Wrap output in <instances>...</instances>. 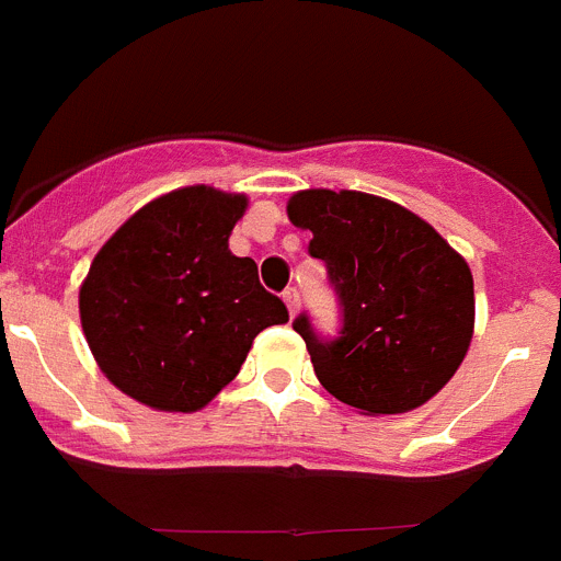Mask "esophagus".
<instances>
[{
  "label": "esophagus",
  "mask_w": 561,
  "mask_h": 561,
  "mask_svg": "<svg viewBox=\"0 0 561 561\" xmlns=\"http://www.w3.org/2000/svg\"><path fill=\"white\" fill-rule=\"evenodd\" d=\"M282 299H285V305H288L290 317H296V308H299V290L288 288L285 294H282Z\"/></svg>",
  "instance_id": "obj_1"
}]
</instances>
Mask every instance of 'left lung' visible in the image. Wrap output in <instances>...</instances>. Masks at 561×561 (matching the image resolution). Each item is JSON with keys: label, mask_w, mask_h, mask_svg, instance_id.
I'll use <instances>...</instances> for the list:
<instances>
[{"label": "left lung", "mask_w": 561, "mask_h": 561, "mask_svg": "<svg viewBox=\"0 0 561 561\" xmlns=\"http://www.w3.org/2000/svg\"><path fill=\"white\" fill-rule=\"evenodd\" d=\"M313 233L336 294L339 336L294 319L319 382L365 413L425 404L462 365L473 336V276L445 239L402 205L359 191H302L288 202Z\"/></svg>", "instance_id": "obj_1"}]
</instances>
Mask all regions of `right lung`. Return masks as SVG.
I'll return each mask as SVG.
<instances>
[{"instance_id":"1","label":"right lung","mask_w":561,"mask_h":561,"mask_svg":"<svg viewBox=\"0 0 561 561\" xmlns=\"http://www.w3.org/2000/svg\"><path fill=\"white\" fill-rule=\"evenodd\" d=\"M248 199L214 187L159 196L105 242L79 290L102 374L157 411H199L239 374L259 331L288 322L228 237Z\"/></svg>"}]
</instances>
